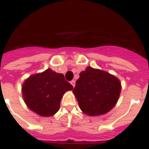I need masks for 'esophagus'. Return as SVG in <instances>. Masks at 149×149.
Instances as JSON below:
<instances>
[{
    "label": "esophagus",
    "mask_w": 149,
    "mask_h": 149,
    "mask_svg": "<svg viewBox=\"0 0 149 149\" xmlns=\"http://www.w3.org/2000/svg\"><path fill=\"white\" fill-rule=\"evenodd\" d=\"M70 83H71V84L72 85V86H73V87H75V84H76V81H75L74 80L71 81V82H70Z\"/></svg>",
    "instance_id": "34e87169"
}]
</instances>
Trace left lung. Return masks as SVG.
Here are the masks:
<instances>
[{"label": "left lung", "instance_id": "left-lung-1", "mask_svg": "<svg viewBox=\"0 0 149 149\" xmlns=\"http://www.w3.org/2000/svg\"><path fill=\"white\" fill-rule=\"evenodd\" d=\"M120 90V82L114 76L87 67L80 73L73 93L82 112L88 116H99L115 106Z\"/></svg>", "mask_w": 149, "mask_h": 149}]
</instances>
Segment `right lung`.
Listing matches in <instances>:
<instances>
[{
  "label": "right lung",
  "instance_id": "right-lung-1",
  "mask_svg": "<svg viewBox=\"0 0 149 149\" xmlns=\"http://www.w3.org/2000/svg\"><path fill=\"white\" fill-rule=\"evenodd\" d=\"M72 88L64 75L48 68L28 78L22 86V93L24 102L32 111L42 116H50L60 109L64 93Z\"/></svg>",
  "mask_w": 149,
  "mask_h": 149
}]
</instances>
